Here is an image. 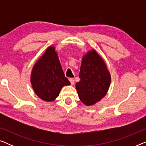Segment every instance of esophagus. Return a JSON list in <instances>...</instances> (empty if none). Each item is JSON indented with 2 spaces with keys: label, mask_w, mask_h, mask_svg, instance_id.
Listing matches in <instances>:
<instances>
[{
  "label": "esophagus",
  "mask_w": 146,
  "mask_h": 146,
  "mask_svg": "<svg viewBox=\"0 0 146 146\" xmlns=\"http://www.w3.org/2000/svg\"><path fill=\"white\" fill-rule=\"evenodd\" d=\"M69 81H70V82L71 85H73L74 84V78H69Z\"/></svg>",
  "instance_id": "34e87169"
}]
</instances>
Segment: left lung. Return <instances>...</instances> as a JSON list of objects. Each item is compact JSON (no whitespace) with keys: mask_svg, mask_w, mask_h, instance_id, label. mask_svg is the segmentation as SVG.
Here are the masks:
<instances>
[{"mask_svg":"<svg viewBox=\"0 0 146 146\" xmlns=\"http://www.w3.org/2000/svg\"><path fill=\"white\" fill-rule=\"evenodd\" d=\"M79 77L80 80L76 87L80 100L84 104H94L106 94L111 76L104 61L94 50L82 58Z\"/></svg>","mask_w":146,"mask_h":146,"instance_id":"1","label":"left lung"}]
</instances>
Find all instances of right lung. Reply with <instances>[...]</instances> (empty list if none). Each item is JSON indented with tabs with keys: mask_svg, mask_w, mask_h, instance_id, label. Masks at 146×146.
Masks as SVG:
<instances>
[{
	"mask_svg": "<svg viewBox=\"0 0 146 146\" xmlns=\"http://www.w3.org/2000/svg\"><path fill=\"white\" fill-rule=\"evenodd\" d=\"M31 84L36 94L43 100L52 102L58 96L64 86L70 84L65 77L55 48L49 46L34 66Z\"/></svg>",
	"mask_w": 146,
	"mask_h": 146,
	"instance_id": "obj_1",
	"label": "right lung"
}]
</instances>
